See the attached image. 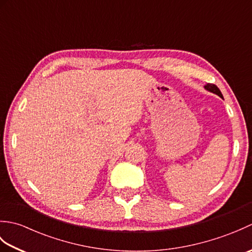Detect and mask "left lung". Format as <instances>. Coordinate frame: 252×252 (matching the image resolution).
<instances>
[{
	"mask_svg": "<svg viewBox=\"0 0 252 252\" xmlns=\"http://www.w3.org/2000/svg\"><path fill=\"white\" fill-rule=\"evenodd\" d=\"M205 89H206L207 91H209V92H211V93H213V94H217L218 96H220V97L223 98V95H222V93H221V91L219 90V88L217 87V85L211 84V83H207V84L205 85Z\"/></svg>",
	"mask_w": 252,
	"mask_h": 252,
	"instance_id": "8db88e82",
	"label": "left lung"
}]
</instances>
